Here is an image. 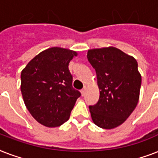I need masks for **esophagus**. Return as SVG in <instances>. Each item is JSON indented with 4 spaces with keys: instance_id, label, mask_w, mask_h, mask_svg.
Segmentation results:
<instances>
[{
    "instance_id": "obj_1",
    "label": "esophagus",
    "mask_w": 158,
    "mask_h": 158,
    "mask_svg": "<svg viewBox=\"0 0 158 158\" xmlns=\"http://www.w3.org/2000/svg\"><path fill=\"white\" fill-rule=\"evenodd\" d=\"M85 93H86V87H85V88H84V89H82V90H81L82 96H83V97L85 96Z\"/></svg>"
}]
</instances>
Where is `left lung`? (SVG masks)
<instances>
[{"instance_id": "8db88e82", "label": "left lung", "mask_w": 158, "mask_h": 158, "mask_svg": "<svg viewBox=\"0 0 158 158\" xmlns=\"http://www.w3.org/2000/svg\"><path fill=\"white\" fill-rule=\"evenodd\" d=\"M87 57L100 90L98 103L89 106L92 120L98 127L114 129L131 115L139 99L142 78L137 60L114 47L90 49Z\"/></svg>"}]
</instances>
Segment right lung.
I'll return each instance as SVG.
<instances>
[{"mask_svg":"<svg viewBox=\"0 0 158 158\" xmlns=\"http://www.w3.org/2000/svg\"><path fill=\"white\" fill-rule=\"evenodd\" d=\"M78 53L61 48L43 51L21 72L20 89L26 107L47 127H57L69 120L81 94L73 88L69 63Z\"/></svg>","mask_w":158,"mask_h":158,"instance_id":"obj_1","label":"right lung"}]
</instances>
